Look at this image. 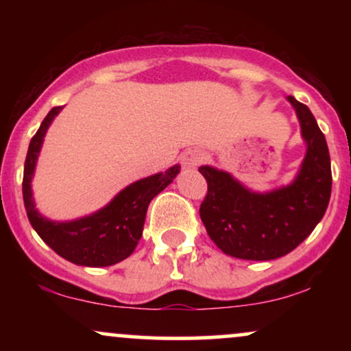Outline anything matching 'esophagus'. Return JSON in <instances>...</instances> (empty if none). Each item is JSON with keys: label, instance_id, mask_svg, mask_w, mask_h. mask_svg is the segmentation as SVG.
I'll list each match as a JSON object with an SVG mask.
<instances>
[{"label": "esophagus", "instance_id": "34e87169", "mask_svg": "<svg viewBox=\"0 0 351 351\" xmlns=\"http://www.w3.org/2000/svg\"><path fill=\"white\" fill-rule=\"evenodd\" d=\"M204 158V153L198 150V148H189L181 155V165L184 168H196L198 165L203 162Z\"/></svg>", "mask_w": 351, "mask_h": 351}]
</instances>
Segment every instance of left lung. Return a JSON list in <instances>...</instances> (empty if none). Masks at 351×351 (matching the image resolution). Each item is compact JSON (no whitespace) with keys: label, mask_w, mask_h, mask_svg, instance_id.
Returning a JSON list of instances; mask_svg holds the SVG:
<instances>
[{"label":"left lung","mask_w":351,"mask_h":351,"mask_svg":"<svg viewBox=\"0 0 351 351\" xmlns=\"http://www.w3.org/2000/svg\"><path fill=\"white\" fill-rule=\"evenodd\" d=\"M287 99L307 142V155L292 184L257 195L229 173L199 167L208 183L199 206L201 221L217 247L231 257L271 261L285 256L315 229L327 211L332 193L327 140L308 107L292 95Z\"/></svg>","instance_id":"1"}]
</instances>
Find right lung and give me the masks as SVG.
Wrapping results in <instances>:
<instances>
[{
  "label": "right lung",
  "instance_id": "1",
  "mask_svg": "<svg viewBox=\"0 0 351 351\" xmlns=\"http://www.w3.org/2000/svg\"><path fill=\"white\" fill-rule=\"evenodd\" d=\"M62 107H52L41 127L31 138L23 175V199L27 219L39 237L60 257L87 267H106L130 256L143 232L145 216L150 201L163 191L178 175L180 167L148 176L127 186L110 204L95 215L72 221L52 223L36 211L31 195V176L47 127Z\"/></svg>",
  "mask_w": 351,
  "mask_h": 351
}]
</instances>
